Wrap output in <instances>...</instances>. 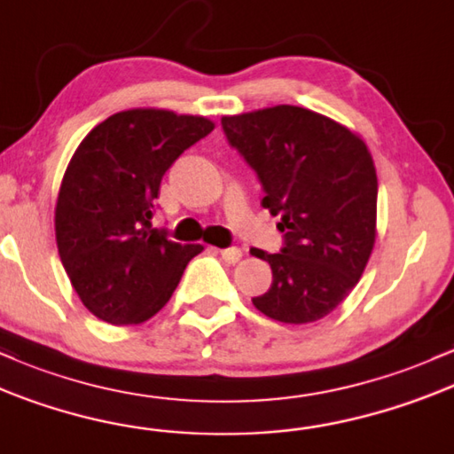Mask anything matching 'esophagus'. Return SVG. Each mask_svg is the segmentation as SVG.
<instances>
[{
	"mask_svg": "<svg viewBox=\"0 0 454 454\" xmlns=\"http://www.w3.org/2000/svg\"><path fill=\"white\" fill-rule=\"evenodd\" d=\"M221 257L225 259L227 263H238L242 259V251L238 247H229V248H221Z\"/></svg>",
	"mask_w": 454,
	"mask_h": 454,
	"instance_id": "obj_1",
	"label": "esophagus"
}]
</instances>
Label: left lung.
Returning <instances> with one entry per match:
<instances>
[{
	"mask_svg": "<svg viewBox=\"0 0 454 454\" xmlns=\"http://www.w3.org/2000/svg\"><path fill=\"white\" fill-rule=\"evenodd\" d=\"M281 216V253L254 251L272 285L253 304L283 324L333 313L363 277L375 244L378 176L364 141L330 117L278 105L221 120Z\"/></svg>",
	"mask_w": 454,
	"mask_h": 454,
	"instance_id": "1",
	"label": "left lung"
}]
</instances>
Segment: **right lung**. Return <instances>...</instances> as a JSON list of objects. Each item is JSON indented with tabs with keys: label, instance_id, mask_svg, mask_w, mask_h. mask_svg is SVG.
<instances>
[{
	"label": "right lung",
	"instance_id": "right-lung-1",
	"mask_svg": "<svg viewBox=\"0 0 454 454\" xmlns=\"http://www.w3.org/2000/svg\"><path fill=\"white\" fill-rule=\"evenodd\" d=\"M206 117L130 109L81 141L55 206V240L81 302L106 324H141L169 302L201 244L152 229L160 180L210 135Z\"/></svg>",
	"mask_w": 454,
	"mask_h": 454
}]
</instances>
